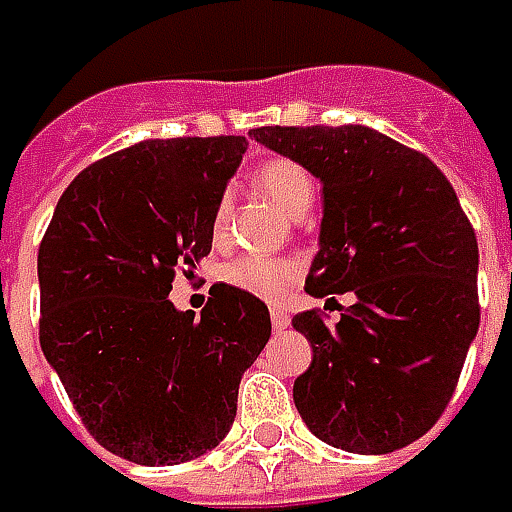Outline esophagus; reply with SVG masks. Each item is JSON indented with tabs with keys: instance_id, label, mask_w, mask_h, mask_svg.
I'll list each match as a JSON object with an SVG mask.
<instances>
[{
	"instance_id": "34e87169",
	"label": "esophagus",
	"mask_w": 512,
	"mask_h": 512,
	"mask_svg": "<svg viewBox=\"0 0 512 512\" xmlns=\"http://www.w3.org/2000/svg\"><path fill=\"white\" fill-rule=\"evenodd\" d=\"M270 322H273V330H287L290 327V316H287L282 307H273L270 310Z\"/></svg>"
}]
</instances>
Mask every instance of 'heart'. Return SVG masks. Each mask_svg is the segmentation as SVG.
Returning a JSON list of instances; mask_svg holds the SVG:
<instances>
[{
  "label": "heart",
  "mask_w": 512,
  "mask_h": 512,
  "mask_svg": "<svg viewBox=\"0 0 512 512\" xmlns=\"http://www.w3.org/2000/svg\"><path fill=\"white\" fill-rule=\"evenodd\" d=\"M253 185L265 193L267 199L285 213H293L299 205L313 199V179L302 165L290 159H267L253 173ZM227 230V202L222 199L213 216V236L222 239ZM302 265L296 259L282 256H262V253H242L233 262L222 267V282L236 290H245L247 296L276 302L285 296V290L299 276Z\"/></svg>",
  "instance_id": "obj_1"
}]
</instances>
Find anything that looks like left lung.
<instances>
[{
  "label": "left lung",
  "instance_id": "obj_1",
  "mask_svg": "<svg viewBox=\"0 0 512 512\" xmlns=\"http://www.w3.org/2000/svg\"><path fill=\"white\" fill-rule=\"evenodd\" d=\"M322 182L305 290L353 293L333 327L293 316L313 362L293 382L307 430L347 453L407 447L439 422L479 333V245L453 185L424 153L367 125L256 128Z\"/></svg>",
  "mask_w": 512,
  "mask_h": 512
}]
</instances>
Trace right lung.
Instances as JSON below:
<instances>
[{
  "label": "right lung",
  "mask_w": 512,
  "mask_h": 512,
  "mask_svg": "<svg viewBox=\"0 0 512 512\" xmlns=\"http://www.w3.org/2000/svg\"><path fill=\"white\" fill-rule=\"evenodd\" d=\"M245 136L145 139L85 168L39 247V342L90 436L136 464H182L236 419L270 339L267 305L216 285L196 316L170 302L196 273Z\"/></svg>",
  "instance_id": "1"
}]
</instances>
